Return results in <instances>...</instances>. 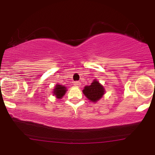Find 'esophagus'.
<instances>
[{"label":"esophagus","mask_w":155,"mask_h":155,"mask_svg":"<svg viewBox=\"0 0 155 155\" xmlns=\"http://www.w3.org/2000/svg\"><path fill=\"white\" fill-rule=\"evenodd\" d=\"M74 85H75L76 87H79L80 85H81V83H80L79 81H76L74 82Z\"/></svg>","instance_id":"esophagus-1"}]
</instances>
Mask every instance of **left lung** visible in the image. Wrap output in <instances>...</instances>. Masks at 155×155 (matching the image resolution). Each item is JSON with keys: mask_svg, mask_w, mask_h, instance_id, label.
I'll return each instance as SVG.
<instances>
[{"mask_svg": "<svg viewBox=\"0 0 155 155\" xmlns=\"http://www.w3.org/2000/svg\"><path fill=\"white\" fill-rule=\"evenodd\" d=\"M104 88L97 81H93L90 86H86L83 90V93L92 102H96L104 95Z\"/></svg>", "mask_w": 155, "mask_h": 155, "instance_id": "1", "label": "left lung"}]
</instances>
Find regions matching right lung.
Segmentation results:
<instances>
[{
  "instance_id": "obj_1",
  "label": "right lung",
  "mask_w": 155,
  "mask_h": 155,
  "mask_svg": "<svg viewBox=\"0 0 155 155\" xmlns=\"http://www.w3.org/2000/svg\"><path fill=\"white\" fill-rule=\"evenodd\" d=\"M65 92H66V87L63 85L58 84L54 89V94L59 99L63 97V96L65 94Z\"/></svg>"
}]
</instances>
